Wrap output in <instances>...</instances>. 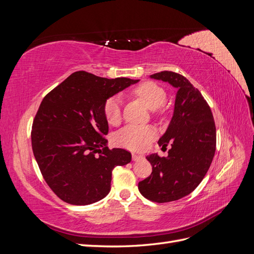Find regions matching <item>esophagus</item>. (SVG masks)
I'll return each instance as SVG.
<instances>
[{"label": "esophagus", "mask_w": 254, "mask_h": 254, "mask_svg": "<svg viewBox=\"0 0 254 254\" xmlns=\"http://www.w3.org/2000/svg\"><path fill=\"white\" fill-rule=\"evenodd\" d=\"M143 158H144L143 155H137V153H132V160L133 161H137V160L143 159Z\"/></svg>", "instance_id": "obj_1"}]
</instances>
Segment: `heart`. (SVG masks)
<instances>
[{
  "label": "heart",
  "mask_w": 254,
  "mask_h": 254,
  "mask_svg": "<svg viewBox=\"0 0 254 254\" xmlns=\"http://www.w3.org/2000/svg\"><path fill=\"white\" fill-rule=\"evenodd\" d=\"M131 93L150 110H156L162 106L166 99L165 91L155 82L146 81L132 89ZM106 120L109 124L117 125L122 119L121 101L119 97H111L104 107ZM156 130L150 126L127 125L115 135L118 145L131 150H144L155 139Z\"/></svg>",
  "instance_id": "heart-1"
}]
</instances>
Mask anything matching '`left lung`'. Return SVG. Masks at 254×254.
Listing matches in <instances>:
<instances>
[{
  "label": "left lung",
  "instance_id": "left-lung-1",
  "mask_svg": "<svg viewBox=\"0 0 254 254\" xmlns=\"http://www.w3.org/2000/svg\"><path fill=\"white\" fill-rule=\"evenodd\" d=\"M177 89L174 114L159 146L171 144L167 158L158 153L146 157L152 173L139 182L148 200L163 203L190 194L209 171L216 149V128L210 106L184 76L171 71L150 75Z\"/></svg>",
  "mask_w": 254,
  "mask_h": 254
}]
</instances>
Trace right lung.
Returning a JSON list of instances; mask_svg holds the SVG:
<instances>
[{
    "mask_svg": "<svg viewBox=\"0 0 254 254\" xmlns=\"http://www.w3.org/2000/svg\"><path fill=\"white\" fill-rule=\"evenodd\" d=\"M136 82L79 71L43 98L33 123L32 146L45 182L61 200L75 205L102 200L110 191L113 168L131 161L129 151L107 146L104 107Z\"/></svg>",
    "mask_w": 254,
    "mask_h": 254,
    "instance_id": "obj_1",
    "label": "right lung"
}]
</instances>
